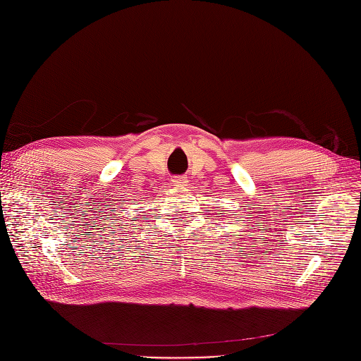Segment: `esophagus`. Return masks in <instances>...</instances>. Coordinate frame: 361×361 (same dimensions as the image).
<instances>
[{
    "label": "esophagus",
    "mask_w": 361,
    "mask_h": 361,
    "mask_svg": "<svg viewBox=\"0 0 361 361\" xmlns=\"http://www.w3.org/2000/svg\"><path fill=\"white\" fill-rule=\"evenodd\" d=\"M173 183L176 185V187H187L188 179L183 176H176V178H173Z\"/></svg>",
    "instance_id": "esophagus-1"
}]
</instances>
